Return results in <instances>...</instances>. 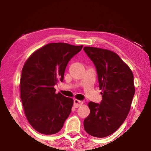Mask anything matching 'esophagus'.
<instances>
[{"mask_svg":"<svg viewBox=\"0 0 151 151\" xmlns=\"http://www.w3.org/2000/svg\"><path fill=\"white\" fill-rule=\"evenodd\" d=\"M83 104V101H78L77 99H75V100H74V106H75V108H78V107L81 106Z\"/></svg>","mask_w":151,"mask_h":151,"instance_id":"esophagus-1","label":"esophagus"}]
</instances>
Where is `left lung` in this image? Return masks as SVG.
Segmentation results:
<instances>
[{
	"instance_id": "8db88e82",
	"label": "left lung",
	"mask_w": 151,
	"mask_h": 151,
	"mask_svg": "<svg viewBox=\"0 0 151 151\" xmlns=\"http://www.w3.org/2000/svg\"><path fill=\"white\" fill-rule=\"evenodd\" d=\"M84 51L94 63L102 92L100 104L89 102L90 114L84 128L91 136L103 138L115 132L129 114L135 93L131 70L115 52L85 47Z\"/></svg>"
}]
</instances>
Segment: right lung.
Returning <instances> with one entry per match:
<instances>
[{"mask_svg":"<svg viewBox=\"0 0 151 151\" xmlns=\"http://www.w3.org/2000/svg\"><path fill=\"white\" fill-rule=\"evenodd\" d=\"M83 47L50 43L33 52L24 63L20 99L28 121L40 133H57L69 116L73 99L56 94L54 86L63 81L67 64Z\"/></svg>","mask_w":151,"mask_h":151,"instance_id":"obj_1","label":"right lung"}]
</instances>
